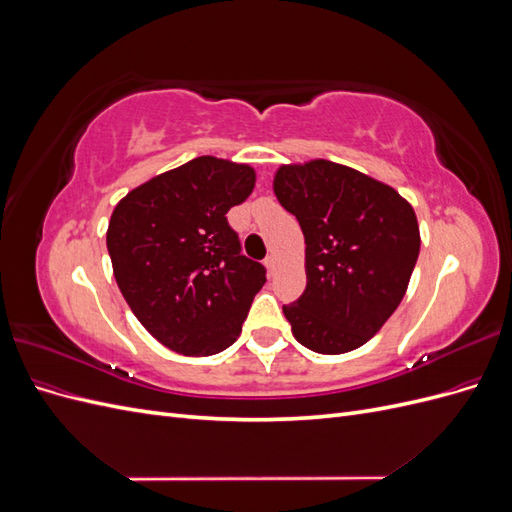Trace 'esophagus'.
I'll list each match as a JSON object with an SVG mask.
<instances>
[{
  "label": "esophagus",
  "mask_w": 512,
  "mask_h": 512,
  "mask_svg": "<svg viewBox=\"0 0 512 512\" xmlns=\"http://www.w3.org/2000/svg\"><path fill=\"white\" fill-rule=\"evenodd\" d=\"M265 267H267V271H269V273H273V271H275V267H277V258H275L273 254H269V256L265 258Z\"/></svg>",
  "instance_id": "obj_1"
}]
</instances>
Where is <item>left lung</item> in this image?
<instances>
[{
    "label": "left lung",
    "mask_w": 512,
    "mask_h": 512,
    "mask_svg": "<svg viewBox=\"0 0 512 512\" xmlns=\"http://www.w3.org/2000/svg\"><path fill=\"white\" fill-rule=\"evenodd\" d=\"M273 192L305 237L307 286L284 305L292 335L320 354L363 346L408 290L421 250L412 205L391 185L329 160L280 166Z\"/></svg>",
    "instance_id": "1"
}]
</instances>
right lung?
<instances>
[{"mask_svg": "<svg viewBox=\"0 0 512 512\" xmlns=\"http://www.w3.org/2000/svg\"><path fill=\"white\" fill-rule=\"evenodd\" d=\"M252 166L200 156L138 185L106 230L117 286L166 348L209 356L237 342L267 271L241 254L226 213L252 194Z\"/></svg>", "mask_w": 512, "mask_h": 512, "instance_id": "obj_1", "label": "right lung"}]
</instances>
